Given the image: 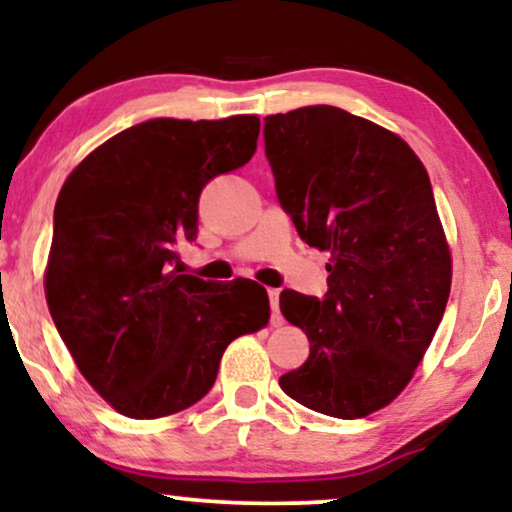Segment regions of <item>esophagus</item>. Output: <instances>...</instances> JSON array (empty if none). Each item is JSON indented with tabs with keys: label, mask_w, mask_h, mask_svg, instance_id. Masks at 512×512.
Here are the masks:
<instances>
[{
	"label": "esophagus",
	"mask_w": 512,
	"mask_h": 512,
	"mask_svg": "<svg viewBox=\"0 0 512 512\" xmlns=\"http://www.w3.org/2000/svg\"><path fill=\"white\" fill-rule=\"evenodd\" d=\"M268 298H270V308H272V327H280L284 322V317L280 313V289H268Z\"/></svg>",
	"instance_id": "34e87169"
}]
</instances>
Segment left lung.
Here are the masks:
<instances>
[{"label": "left lung", "instance_id": "1", "mask_svg": "<svg viewBox=\"0 0 512 512\" xmlns=\"http://www.w3.org/2000/svg\"><path fill=\"white\" fill-rule=\"evenodd\" d=\"M282 207L310 247L329 251V291H282L310 357L280 378L291 400L364 418L407 388L447 308L451 251L428 171L407 141L331 105L265 117Z\"/></svg>", "mask_w": 512, "mask_h": 512}]
</instances>
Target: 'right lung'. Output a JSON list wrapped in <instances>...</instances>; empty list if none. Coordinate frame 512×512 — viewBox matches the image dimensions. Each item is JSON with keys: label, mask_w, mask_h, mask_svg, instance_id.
I'll return each instance as SVG.
<instances>
[{"label": "right lung", "mask_w": 512, "mask_h": 512, "mask_svg": "<svg viewBox=\"0 0 512 512\" xmlns=\"http://www.w3.org/2000/svg\"><path fill=\"white\" fill-rule=\"evenodd\" d=\"M261 119H150L98 145L65 178L44 294L89 386L129 418L202 400L225 348L270 320L254 282L214 284L171 270L195 240L199 192L254 157Z\"/></svg>", "instance_id": "obj_1"}]
</instances>
